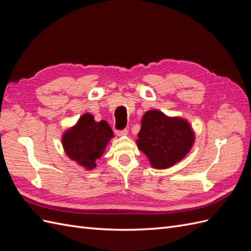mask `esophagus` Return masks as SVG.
Listing matches in <instances>:
<instances>
[{
    "mask_svg": "<svg viewBox=\"0 0 251 251\" xmlns=\"http://www.w3.org/2000/svg\"><path fill=\"white\" fill-rule=\"evenodd\" d=\"M127 133H128L127 128H124V130H116V131H115V134H116L117 136H124V135H127Z\"/></svg>",
    "mask_w": 251,
    "mask_h": 251,
    "instance_id": "34e87169",
    "label": "esophagus"
}]
</instances>
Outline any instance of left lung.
<instances>
[{
	"label": "left lung",
	"mask_w": 251,
	"mask_h": 251,
	"mask_svg": "<svg viewBox=\"0 0 251 251\" xmlns=\"http://www.w3.org/2000/svg\"><path fill=\"white\" fill-rule=\"evenodd\" d=\"M194 139V132L185 120L168 117L160 111H149L143 115L137 144L153 168L168 169L185 157Z\"/></svg>",
	"instance_id": "1"
}]
</instances>
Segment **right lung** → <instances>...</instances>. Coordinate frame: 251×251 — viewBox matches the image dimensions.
<instances>
[{
  "label": "right lung",
  "mask_w": 251,
  "mask_h": 251,
  "mask_svg": "<svg viewBox=\"0 0 251 251\" xmlns=\"http://www.w3.org/2000/svg\"><path fill=\"white\" fill-rule=\"evenodd\" d=\"M113 136V131L107 121L96 123L93 115L83 114L76 126L63 136V146L72 160L83 168L92 170Z\"/></svg>",
  "instance_id": "add662e5"
}]
</instances>
